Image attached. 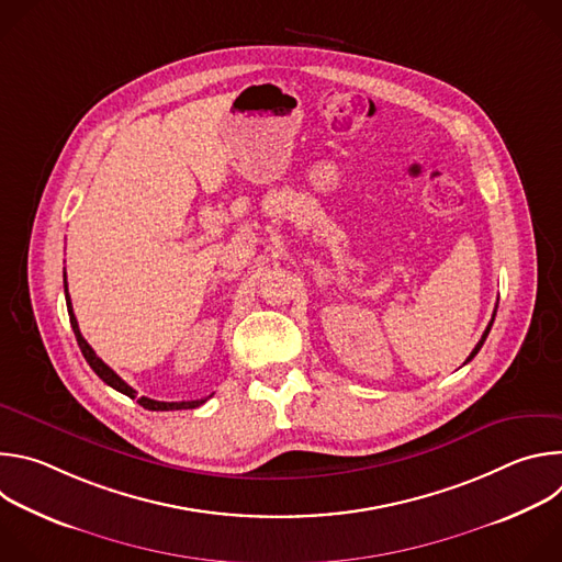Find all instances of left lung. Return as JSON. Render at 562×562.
<instances>
[{"mask_svg": "<svg viewBox=\"0 0 562 562\" xmlns=\"http://www.w3.org/2000/svg\"><path fill=\"white\" fill-rule=\"evenodd\" d=\"M496 308H498V304H496ZM494 317H496V311H494ZM494 317H492V323H490V325H487V329H485V334H483V338H480V340H477V345H475V347H473V351H471V353H469V358H467V362H469V360H473V356H475V353H477V351H480V347H483V345H485V340H487V336H490V331H492V325H494Z\"/></svg>", "mask_w": 562, "mask_h": 562, "instance_id": "1", "label": "left lung"}]
</instances>
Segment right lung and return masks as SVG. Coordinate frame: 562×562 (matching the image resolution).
<instances>
[{
	"label": "right lung",
	"instance_id": "right-lung-1",
	"mask_svg": "<svg viewBox=\"0 0 562 562\" xmlns=\"http://www.w3.org/2000/svg\"><path fill=\"white\" fill-rule=\"evenodd\" d=\"M64 293H66V306H68V317H70V327H72V334H75V338H77V345H79V349H82V353H85V358H87V362L91 364V369L109 384V386H113L115 391H120V393H124V395H128V397H135L137 403L144 407V409H148V412H176V409H195V407H200V405H204L206 403V397H202V400H187V403H159V400H150V397H146V395H142V397H137V391L131 386V384H126L109 364H104L102 362V358H98V353L91 349V345L85 340V336L79 334V327H77V319H75V313H72V304H70V295H68V286H66V273H64Z\"/></svg>",
	"mask_w": 562,
	"mask_h": 562
}]
</instances>
